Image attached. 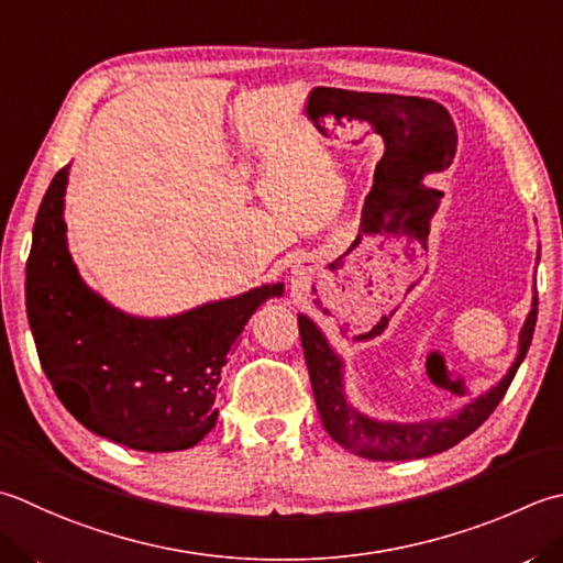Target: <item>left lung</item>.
<instances>
[{"label":"left lung","mask_w":563,"mask_h":563,"mask_svg":"<svg viewBox=\"0 0 563 563\" xmlns=\"http://www.w3.org/2000/svg\"><path fill=\"white\" fill-rule=\"evenodd\" d=\"M537 297L532 302V312L527 317L520 334V351L512 368L508 371L495 388L486 395H481L468 402L459 415L449 417L444 422H420V424H390L376 422L356 412L344 398L341 388V361L329 349L327 339L319 332L317 324L307 317H297L300 324V341L305 351V363L310 371V383L317 402V412L322 417V424L339 446L363 459L373 461H407V459H424L456 446L461 439H466L471 432L488 420L495 407L505 398L510 383L520 368L527 349L532 344L534 324H537Z\"/></svg>","instance_id":"obj_1"}]
</instances>
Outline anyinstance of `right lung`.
I'll return each instance as SVG.
<instances>
[{"label":"right lung","instance_id":"1","mask_svg":"<svg viewBox=\"0 0 563 563\" xmlns=\"http://www.w3.org/2000/svg\"><path fill=\"white\" fill-rule=\"evenodd\" d=\"M70 163L43 195L26 261V314L55 395L90 432L136 451H183L212 432L227 358L261 302L283 285L168 319L114 310L77 275L65 244Z\"/></svg>","mask_w":563,"mask_h":563}]
</instances>
